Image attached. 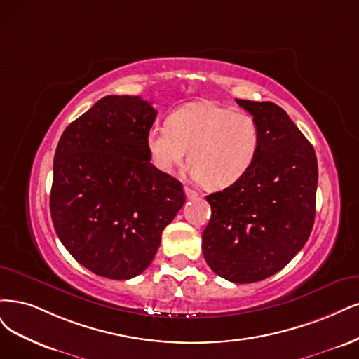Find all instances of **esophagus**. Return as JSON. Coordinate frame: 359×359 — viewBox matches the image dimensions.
I'll list each match as a JSON object with an SVG mask.
<instances>
[{"label": "esophagus", "instance_id": "obj_1", "mask_svg": "<svg viewBox=\"0 0 359 359\" xmlns=\"http://www.w3.org/2000/svg\"><path fill=\"white\" fill-rule=\"evenodd\" d=\"M184 194H187V196H188V200H195V198H198V192L196 191H194V189H191V188H184Z\"/></svg>", "mask_w": 359, "mask_h": 359}]
</instances>
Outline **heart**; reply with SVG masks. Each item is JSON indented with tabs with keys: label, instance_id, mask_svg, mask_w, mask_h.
I'll use <instances>...</instances> for the list:
<instances>
[{
	"label": "heart",
	"instance_id": "heart-1",
	"mask_svg": "<svg viewBox=\"0 0 359 359\" xmlns=\"http://www.w3.org/2000/svg\"><path fill=\"white\" fill-rule=\"evenodd\" d=\"M261 147L257 119L213 101L184 104L146 134L152 164L163 172L184 165L207 189H225L252 168Z\"/></svg>",
	"mask_w": 359,
	"mask_h": 359
}]
</instances>
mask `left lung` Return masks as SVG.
Wrapping results in <instances>:
<instances>
[{"instance_id": "1", "label": "left lung", "mask_w": 359, "mask_h": 359, "mask_svg": "<svg viewBox=\"0 0 359 359\" xmlns=\"http://www.w3.org/2000/svg\"><path fill=\"white\" fill-rule=\"evenodd\" d=\"M236 101L257 119L261 147L237 183L205 196L212 217L203 255L217 276L253 283L280 271L306 245L316 213L318 161L282 107Z\"/></svg>"}]
</instances>
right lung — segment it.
I'll return each mask as SVG.
<instances>
[{
  "label": "right lung",
  "instance_id": "add662e5",
  "mask_svg": "<svg viewBox=\"0 0 359 359\" xmlns=\"http://www.w3.org/2000/svg\"><path fill=\"white\" fill-rule=\"evenodd\" d=\"M156 118L140 97L107 95L62 133L53 159L50 215L85 269L114 280L143 273L184 204L182 183L150 164Z\"/></svg>",
  "mask_w": 359,
  "mask_h": 359
}]
</instances>
